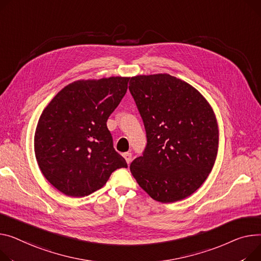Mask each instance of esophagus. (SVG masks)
I'll return each mask as SVG.
<instances>
[{"label": "esophagus", "mask_w": 261, "mask_h": 261, "mask_svg": "<svg viewBox=\"0 0 261 261\" xmlns=\"http://www.w3.org/2000/svg\"><path fill=\"white\" fill-rule=\"evenodd\" d=\"M124 158H125V160H126L127 164L129 165V164L131 163V160H132V154H131V153H129V152L124 153Z\"/></svg>", "instance_id": "obj_1"}]
</instances>
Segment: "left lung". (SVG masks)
Instances as JSON below:
<instances>
[{
    "instance_id": "8db88e82",
    "label": "left lung",
    "mask_w": 261,
    "mask_h": 261,
    "mask_svg": "<svg viewBox=\"0 0 261 261\" xmlns=\"http://www.w3.org/2000/svg\"><path fill=\"white\" fill-rule=\"evenodd\" d=\"M130 83L147 133L143 156L130 171L154 200H181L213 169L219 140L215 113L193 86L170 74L136 75Z\"/></svg>"
}]
</instances>
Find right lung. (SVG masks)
Returning a JSON list of instances; mask_svg holds the SVG:
<instances>
[{
    "mask_svg": "<svg viewBox=\"0 0 261 261\" xmlns=\"http://www.w3.org/2000/svg\"><path fill=\"white\" fill-rule=\"evenodd\" d=\"M129 80L75 81L42 112L34 133L36 159L45 178L65 195H89L105 186L113 171L128 167L113 148L107 120Z\"/></svg>",
    "mask_w": 261,
    "mask_h": 261,
    "instance_id": "add662e5",
    "label": "right lung"
}]
</instances>
